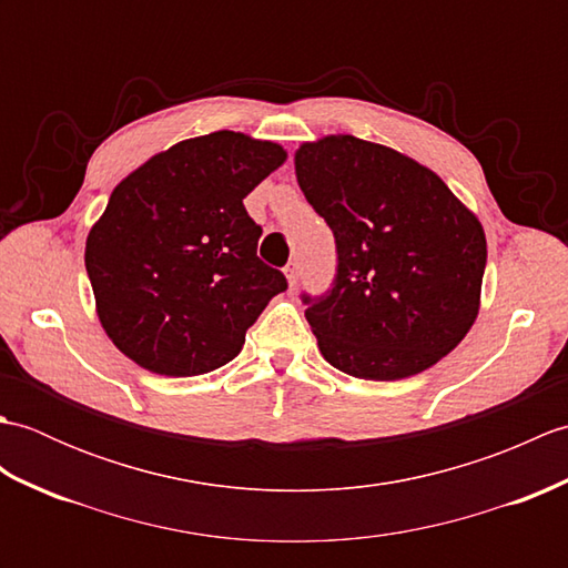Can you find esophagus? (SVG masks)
<instances>
[{
  "instance_id": "1",
  "label": "esophagus",
  "mask_w": 568,
  "mask_h": 568,
  "mask_svg": "<svg viewBox=\"0 0 568 568\" xmlns=\"http://www.w3.org/2000/svg\"><path fill=\"white\" fill-rule=\"evenodd\" d=\"M285 275H287V283H291V287H295L297 285V277H300V268H297L295 261L285 265Z\"/></svg>"
}]
</instances>
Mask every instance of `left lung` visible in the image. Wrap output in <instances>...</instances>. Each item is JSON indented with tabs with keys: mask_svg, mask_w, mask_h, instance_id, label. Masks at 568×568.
I'll use <instances>...</instances> for the list:
<instances>
[{
	"mask_svg": "<svg viewBox=\"0 0 568 568\" xmlns=\"http://www.w3.org/2000/svg\"><path fill=\"white\" fill-rule=\"evenodd\" d=\"M297 183L334 234L336 275L300 295L322 356L400 381L456 348L478 315L486 234L439 175L356 136L303 143Z\"/></svg>",
	"mask_w": 568,
	"mask_h": 568,
	"instance_id": "1",
	"label": "left lung"
}]
</instances>
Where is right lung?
I'll return each instance as SVG.
<instances>
[{
	"instance_id": "right-lung-1",
	"label": "right lung",
	"mask_w": 568,
	"mask_h": 568,
	"mask_svg": "<svg viewBox=\"0 0 568 568\" xmlns=\"http://www.w3.org/2000/svg\"><path fill=\"white\" fill-rule=\"evenodd\" d=\"M285 161L236 131L175 143L114 187L84 246L98 315L119 352L161 376L229 364L285 275L258 256L244 197Z\"/></svg>"
}]
</instances>
